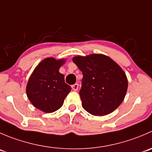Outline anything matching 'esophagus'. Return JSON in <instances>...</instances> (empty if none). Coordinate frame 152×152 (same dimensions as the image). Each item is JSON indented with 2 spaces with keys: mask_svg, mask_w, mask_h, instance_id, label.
Wrapping results in <instances>:
<instances>
[{
  "mask_svg": "<svg viewBox=\"0 0 152 152\" xmlns=\"http://www.w3.org/2000/svg\"><path fill=\"white\" fill-rule=\"evenodd\" d=\"M78 88H79V85L78 84H74V85H72V89H73V91H76L78 90Z\"/></svg>",
  "mask_w": 152,
  "mask_h": 152,
  "instance_id": "34e87169",
  "label": "esophagus"
}]
</instances>
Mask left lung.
Segmentation results:
<instances>
[{
    "label": "left lung",
    "instance_id": "obj_1",
    "mask_svg": "<svg viewBox=\"0 0 152 152\" xmlns=\"http://www.w3.org/2000/svg\"><path fill=\"white\" fill-rule=\"evenodd\" d=\"M73 61L82 72L79 91L82 107L94 116H104L123 102L128 88L126 73L114 61L102 54L76 56Z\"/></svg>",
    "mask_w": 152,
    "mask_h": 152
}]
</instances>
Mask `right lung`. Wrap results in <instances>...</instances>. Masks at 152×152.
I'll use <instances>...</instances> for the list:
<instances>
[{
	"label": "right lung",
	"instance_id": "right-lung-1",
	"mask_svg": "<svg viewBox=\"0 0 152 152\" xmlns=\"http://www.w3.org/2000/svg\"><path fill=\"white\" fill-rule=\"evenodd\" d=\"M65 60L47 58L32 72L26 85V95L32 104L45 113H52L62 106L71 87L64 82L60 67Z\"/></svg>",
	"mask_w": 152,
	"mask_h": 152
}]
</instances>
